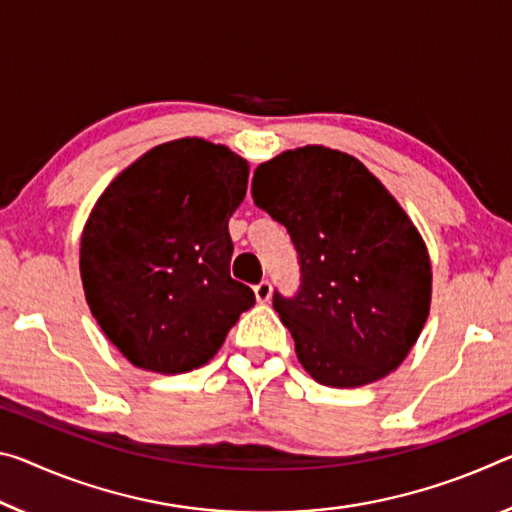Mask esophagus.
<instances>
[{
	"label": "esophagus",
	"mask_w": 512,
	"mask_h": 512,
	"mask_svg": "<svg viewBox=\"0 0 512 512\" xmlns=\"http://www.w3.org/2000/svg\"><path fill=\"white\" fill-rule=\"evenodd\" d=\"M271 294H273V287H271L269 280H262V282H259V285H255V298H257V303H269Z\"/></svg>",
	"instance_id": "obj_1"
}]
</instances>
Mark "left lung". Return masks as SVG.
<instances>
[{
	"mask_svg": "<svg viewBox=\"0 0 512 512\" xmlns=\"http://www.w3.org/2000/svg\"><path fill=\"white\" fill-rule=\"evenodd\" d=\"M253 200L287 227L296 296L273 307L316 383L385 378L415 346L431 310V259L408 214L351 154L305 145L259 164Z\"/></svg>",
	"mask_w": 512,
	"mask_h": 512,
	"instance_id": "8db88e82",
	"label": "left lung"
}]
</instances>
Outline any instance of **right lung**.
I'll list each match as a JSON object with an SVG mask.
<instances>
[{
	"instance_id": "right-lung-1",
	"label": "right lung",
	"mask_w": 512,
	"mask_h": 512,
	"mask_svg": "<svg viewBox=\"0 0 512 512\" xmlns=\"http://www.w3.org/2000/svg\"><path fill=\"white\" fill-rule=\"evenodd\" d=\"M248 186V161L225 145H157L113 180L79 248L86 303L109 342L139 369L207 364L253 289L230 278L227 221Z\"/></svg>"
}]
</instances>
